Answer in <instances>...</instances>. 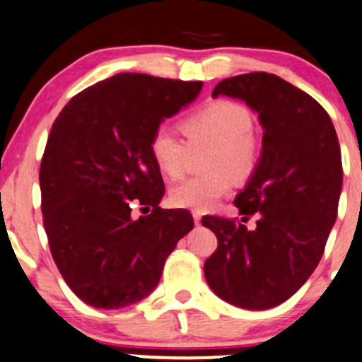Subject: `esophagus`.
Wrapping results in <instances>:
<instances>
[{"label": "esophagus", "instance_id": "1", "mask_svg": "<svg viewBox=\"0 0 362 362\" xmlns=\"http://www.w3.org/2000/svg\"><path fill=\"white\" fill-rule=\"evenodd\" d=\"M192 216H194V223L201 225V214H199V213H194Z\"/></svg>", "mask_w": 362, "mask_h": 362}]
</instances>
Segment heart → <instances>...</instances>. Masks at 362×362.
Listing matches in <instances>:
<instances>
[{
    "label": "heart",
    "mask_w": 362,
    "mask_h": 362,
    "mask_svg": "<svg viewBox=\"0 0 362 362\" xmlns=\"http://www.w3.org/2000/svg\"><path fill=\"white\" fill-rule=\"evenodd\" d=\"M187 142L166 125H160L149 141L154 165L165 177L177 180L187 168L190 151L211 148L204 161L208 175L192 177L175 185L170 201L177 208L204 213L232 189V178L247 180L259 161L254 137V117L244 105L216 99L190 115L182 123Z\"/></svg>",
    "instance_id": "heart-1"
}]
</instances>
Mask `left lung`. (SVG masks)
<instances>
[{
    "instance_id": "left-lung-1",
    "label": "left lung",
    "mask_w": 362,
    "mask_h": 362,
    "mask_svg": "<svg viewBox=\"0 0 362 362\" xmlns=\"http://www.w3.org/2000/svg\"><path fill=\"white\" fill-rule=\"evenodd\" d=\"M244 99L259 113L263 151L235 206L242 221L208 214L218 247L204 263L211 291L244 309L285 303L305 284L325 252L342 190V156L332 118L291 82L266 71L237 75L213 98Z\"/></svg>"
}]
</instances>
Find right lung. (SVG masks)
<instances>
[{
	"label": "right lung",
	"mask_w": 362,
	"mask_h": 362,
	"mask_svg": "<svg viewBox=\"0 0 362 362\" xmlns=\"http://www.w3.org/2000/svg\"><path fill=\"white\" fill-rule=\"evenodd\" d=\"M202 82L118 74L70 99L42 154L41 209L51 256L75 296L101 309L148 297L166 257L192 230L187 209H163L149 141ZM134 205L151 208L139 221Z\"/></svg>",
	"instance_id": "right-lung-1"
}]
</instances>
